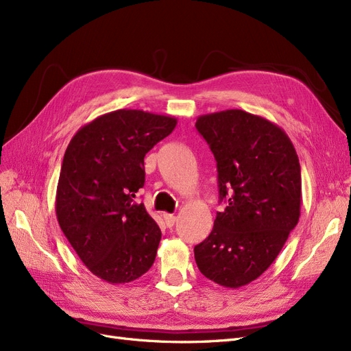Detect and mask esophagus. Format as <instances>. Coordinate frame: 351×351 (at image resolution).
Listing matches in <instances>:
<instances>
[{"instance_id": "1", "label": "esophagus", "mask_w": 351, "mask_h": 351, "mask_svg": "<svg viewBox=\"0 0 351 351\" xmlns=\"http://www.w3.org/2000/svg\"><path fill=\"white\" fill-rule=\"evenodd\" d=\"M164 221L168 228H171V226H174L176 221H177V216L171 215V213H164Z\"/></svg>"}]
</instances>
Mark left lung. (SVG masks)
Returning a JSON list of instances; mask_svg holds the SVG:
<instances>
[{
  "mask_svg": "<svg viewBox=\"0 0 351 351\" xmlns=\"http://www.w3.org/2000/svg\"><path fill=\"white\" fill-rule=\"evenodd\" d=\"M217 168L226 202L209 237L195 247L200 273L223 287L256 280L279 256L298 225L302 178L298 154L286 132L244 110L197 117Z\"/></svg>",
  "mask_w": 351,
  "mask_h": 351,
  "instance_id": "8db88e82",
  "label": "left lung"
}]
</instances>
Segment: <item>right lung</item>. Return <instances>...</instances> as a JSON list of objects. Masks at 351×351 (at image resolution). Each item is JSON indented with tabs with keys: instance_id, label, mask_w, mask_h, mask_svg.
I'll return each instance as SVG.
<instances>
[{
	"instance_id": "obj_1",
	"label": "right lung",
	"mask_w": 351,
	"mask_h": 351,
	"mask_svg": "<svg viewBox=\"0 0 351 351\" xmlns=\"http://www.w3.org/2000/svg\"><path fill=\"white\" fill-rule=\"evenodd\" d=\"M176 125L171 116L122 108L82 126L65 151L58 222L81 261L107 283L134 282L155 261L161 229L136 193L145 155Z\"/></svg>"
}]
</instances>
